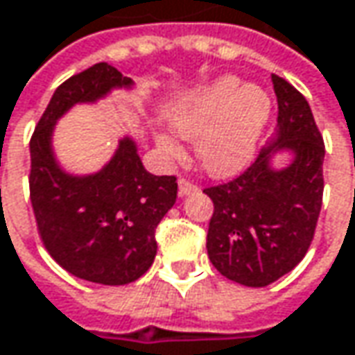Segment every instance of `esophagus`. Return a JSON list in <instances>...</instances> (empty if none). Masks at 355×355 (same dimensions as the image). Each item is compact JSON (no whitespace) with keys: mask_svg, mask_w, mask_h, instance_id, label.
<instances>
[{"mask_svg":"<svg viewBox=\"0 0 355 355\" xmlns=\"http://www.w3.org/2000/svg\"><path fill=\"white\" fill-rule=\"evenodd\" d=\"M178 184H180V196H189V193H196L199 189V185L191 180H187V178H180Z\"/></svg>","mask_w":355,"mask_h":355,"instance_id":"obj_1","label":"esophagus"}]
</instances>
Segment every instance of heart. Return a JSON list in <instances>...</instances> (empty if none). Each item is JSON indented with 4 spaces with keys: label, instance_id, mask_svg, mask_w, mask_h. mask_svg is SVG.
<instances>
[{
    "label": "heart",
    "instance_id": "1",
    "mask_svg": "<svg viewBox=\"0 0 355 355\" xmlns=\"http://www.w3.org/2000/svg\"><path fill=\"white\" fill-rule=\"evenodd\" d=\"M268 112L265 90L225 76L199 92L175 118V130L198 140V156L209 173L231 175L249 162ZM157 146L168 156H180V146L170 136H157Z\"/></svg>",
    "mask_w": 355,
    "mask_h": 355
}]
</instances>
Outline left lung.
I'll return each instance as SVG.
<instances>
[{"label":"left lung","instance_id":"1","mask_svg":"<svg viewBox=\"0 0 355 355\" xmlns=\"http://www.w3.org/2000/svg\"><path fill=\"white\" fill-rule=\"evenodd\" d=\"M279 138L225 184L205 187L213 215L207 254L213 266L245 286H266L298 265L314 239L324 193V140L306 98L272 75ZM295 152L284 171L270 170L277 149Z\"/></svg>","mask_w":355,"mask_h":355}]
</instances>
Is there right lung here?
Returning <instances> with one entry per match:
<instances>
[{
    "label": "right lung",
    "instance_id": "1",
    "mask_svg": "<svg viewBox=\"0 0 355 355\" xmlns=\"http://www.w3.org/2000/svg\"><path fill=\"white\" fill-rule=\"evenodd\" d=\"M132 85L112 64L96 62L55 90L31 136L29 196L49 254L78 279L120 286L142 277L157 251L156 227L178 198L175 175L146 171L134 142L89 178L67 175L51 152L55 120L76 103H92Z\"/></svg>",
    "mask_w": 355,
    "mask_h": 355
}]
</instances>
